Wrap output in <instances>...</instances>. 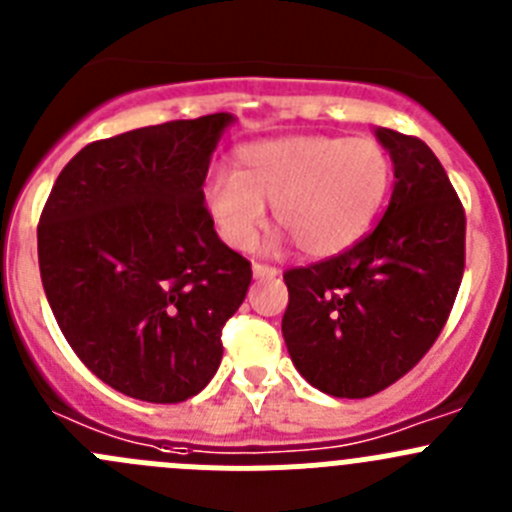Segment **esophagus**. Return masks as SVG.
<instances>
[{
	"instance_id": "1",
	"label": "esophagus",
	"mask_w": 512,
	"mask_h": 512,
	"mask_svg": "<svg viewBox=\"0 0 512 512\" xmlns=\"http://www.w3.org/2000/svg\"><path fill=\"white\" fill-rule=\"evenodd\" d=\"M251 271H253V279H276V276H279V269L266 264H253Z\"/></svg>"
}]
</instances>
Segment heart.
<instances>
[{"mask_svg": "<svg viewBox=\"0 0 512 512\" xmlns=\"http://www.w3.org/2000/svg\"><path fill=\"white\" fill-rule=\"evenodd\" d=\"M389 183L392 160L377 140L281 135L238 148L233 173L206 180L203 206L228 246H251L271 206L279 231L269 246L291 238L309 259H329L364 236Z\"/></svg>", "mask_w": 512, "mask_h": 512, "instance_id": "1", "label": "heart"}]
</instances>
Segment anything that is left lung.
<instances>
[{
  "instance_id": "obj_1",
  "label": "left lung",
  "mask_w": 512,
  "mask_h": 512,
  "mask_svg": "<svg viewBox=\"0 0 512 512\" xmlns=\"http://www.w3.org/2000/svg\"><path fill=\"white\" fill-rule=\"evenodd\" d=\"M394 165L382 221L334 259L284 274L281 332L311 387L362 399L410 372L440 337L465 271V211L420 138L377 128Z\"/></svg>"
}]
</instances>
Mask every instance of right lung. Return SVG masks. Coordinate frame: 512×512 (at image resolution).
<instances>
[{
    "instance_id": "1",
    "label": "right lung",
    "mask_w": 512,
    "mask_h": 512,
    "mask_svg": "<svg viewBox=\"0 0 512 512\" xmlns=\"http://www.w3.org/2000/svg\"><path fill=\"white\" fill-rule=\"evenodd\" d=\"M231 113L150 125L85 145L57 175L37 228L40 274L87 369L128 397L173 405L201 392L251 264L203 206Z\"/></svg>"
}]
</instances>
